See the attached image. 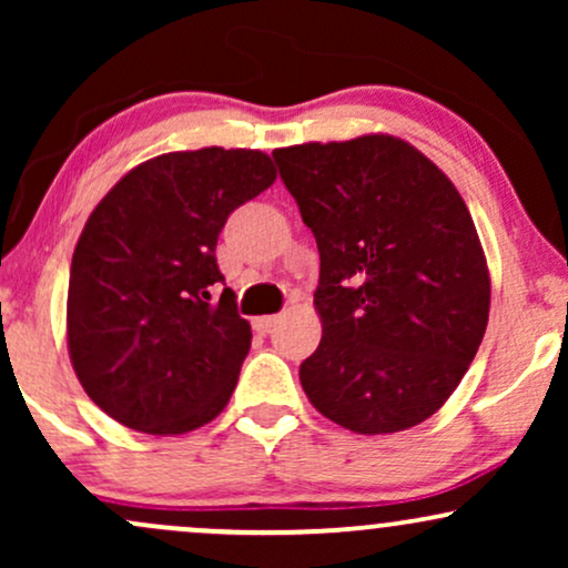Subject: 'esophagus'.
Returning <instances> with one entry per match:
<instances>
[{
  "label": "esophagus",
  "instance_id": "esophagus-1",
  "mask_svg": "<svg viewBox=\"0 0 568 568\" xmlns=\"http://www.w3.org/2000/svg\"><path fill=\"white\" fill-rule=\"evenodd\" d=\"M277 323H280V315H264L253 321V328H256L258 334H272V331L277 328Z\"/></svg>",
  "mask_w": 568,
  "mask_h": 568
}]
</instances>
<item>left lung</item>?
I'll use <instances>...</instances> for the list:
<instances>
[{"label": "left lung", "instance_id": "left-lung-1", "mask_svg": "<svg viewBox=\"0 0 568 568\" xmlns=\"http://www.w3.org/2000/svg\"><path fill=\"white\" fill-rule=\"evenodd\" d=\"M321 251L310 403L357 435L429 419L484 342L491 280L465 200L408 141L371 133L272 152Z\"/></svg>", "mask_w": 568, "mask_h": 568}]
</instances>
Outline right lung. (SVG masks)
I'll list each match as a JSON object with an SVG mask.
<instances>
[{
    "label": "right lung",
    "mask_w": 568,
    "mask_h": 568,
    "mask_svg": "<svg viewBox=\"0 0 568 568\" xmlns=\"http://www.w3.org/2000/svg\"><path fill=\"white\" fill-rule=\"evenodd\" d=\"M258 149L141 162L90 213L71 258L67 336L84 393L130 429L192 433L224 410L251 349L216 264L234 207L275 184Z\"/></svg>",
    "instance_id": "add662e5"
}]
</instances>
